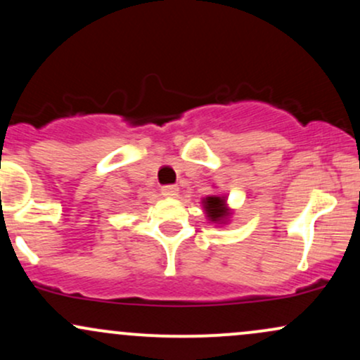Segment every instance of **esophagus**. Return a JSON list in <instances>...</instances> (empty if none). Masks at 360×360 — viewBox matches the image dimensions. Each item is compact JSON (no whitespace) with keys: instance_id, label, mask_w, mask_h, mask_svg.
Here are the masks:
<instances>
[{"instance_id":"esophagus-1","label":"esophagus","mask_w":360,"mask_h":360,"mask_svg":"<svg viewBox=\"0 0 360 360\" xmlns=\"http://www.w3.org/2000/svg\"><path fill=\"white\" fill-rule=\"evenodd\" d=\"M160 193H162V196L166 198H176L177 193H179V188H177L176 184H167L160 188Z\"/></svg>"}]
</instances>
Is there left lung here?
I'll use <instances>...</instances> for the list:
<instances>
[{"mask_svg":"<svg viewBox=\"0 0 360 360\" xmlns=\"http://www.w3.org/2000/svg\"><path fill=\"white\" fill-rule=\"evenodd\" d=\"M203 208L206 212L210 221L213 223H225L230 218V212L226 208V200L225 196H206L203 198Z\"/></svg>","mask_w":360,"mask_h":360,"instance_id":"8db88e82","label":"left lung"}]
</instances>
